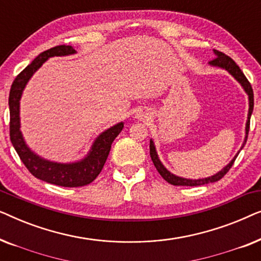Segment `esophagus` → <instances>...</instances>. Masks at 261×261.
<instances>
[{
	"label": "esophagus",
	"instance_id": "obj_1",
	"mask_svg": "<svg viewBox=\"0 0 261 261\" xmlns=\"http://www.w3.org/2000/svg\"><path fill=\"white\" fill-rule=\"evenodd\" d=\"M147 116H148V114L144 112V110H140V112H138L137 114H135V117H137V119L140 120V121L147 119Z\"/></svg>",
	"mask_w": 261,
	"mask_h": 261
}]
</instances>
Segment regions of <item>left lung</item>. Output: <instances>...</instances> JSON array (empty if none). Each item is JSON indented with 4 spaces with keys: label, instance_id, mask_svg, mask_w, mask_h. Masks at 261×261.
Here are the masks:
<instances>
[{
    "label": "left lung",
    "instance_id": "8db88e82",
    "mask_svg": "<svg viewBox=\"0 0 261 261\" xmlns=\"http://www.w3.org/2000/svg\"><path fill=\"white\" fill-rule=\"evenodd\" d=\"M214 55L216 56V58L212 60V62H209V65L214 66V67H220V69L226 70L227 72L229 73L230 76H233L234 80L241 85L242 89H244V91L248 96V114H247V121H246V127H245L246 132H245L244 142H242L241 147L238 151L237 154L234 155V158L231 159L230 162L228 163L222 170L219 171V172L213 174V176H210V177L198 178V179H190V178H184V177L176 176V174L170 172V171L167 170L165 166H164L162 160L159 159V155H158V152H156L154 141H153L151 139V140H149V154H151L152 162H153V164H154L155 169L158 170L160 176H162L164 179L167 181V183H170L172 185H183V187H197V185H204V184L214 183V181L220 180L221 178H222L224 174H226L228 171H229L231 165H233L234 162H235V159H237V156L239 155V153H240L241 149L244 148V146L246 145V141H247L248 130H249V120H251V115L253 113V107H254V98H253L252 87H251V84H249V82L247 81V78L245 77V74L242 73L240 67L237 65V63H235L233 59L229 58V57L226 56L222 52L216 51V49H214Z\"/></svg>",
    "mask_w": 261,
    "mask_h": 261
}]
</instances>
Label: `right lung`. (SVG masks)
Here are the masks:
<instances>
[{
  "instance_id": "obj_1",
  "label": "right lung",
  "mask_w": 261,
  "mask_h": 261,
  "mask_svg": "<svg viewBox=\"0 0 261 261\" xmlns=\"http://www.w3.org/2000/svg\"><path fill=\"white\" fill-rule=\"evenodd\" d=\"M77 51L72 46L60 45L42 52L14 80L9 92V113H10V141L22 160L28 171L47 183L65 188L84 187L90 184L101 172L107 158H108L113 141L121 133L123 122L114 124L108 129L99 133L92 142L90 149L83 158L71 163H58L45 159L37 154L24 140L21 132L20 120V99L23 90L33 74L40 69L46 60L52 57H66L76 55Z\"/></svg>"
}]
</instances>
